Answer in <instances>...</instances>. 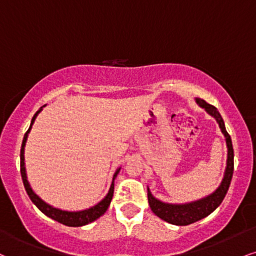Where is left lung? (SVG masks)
Masks as SVG:
<instances>
[{"instance_id": "8db88e82", "label": "left lung", "mask_w": 256, "mask_h": 256, "mask_svg": "<svg viewBox=\"0 0 256 256\" xmlns=\"http://www.w3.org/2000/svg\"><path fill=\"white\" fill-rule=\"evenodd\" d=\"M196 102L199 104L202 108H204L206 112L211 116L216 119V122L220 125L222 134H224L226 142L228 148V158H226V167L224 172V176L222 178V182L218 188L212 192L211 194L204 196V198L194 200L190 202H184V204H170V202H164L158 200L152 196L148 187V202H149L150 208L156 216L161 220L168 222V223L174 224V226H188V224L198 222L202 218L208 217V214H212L220 202H223L228 190H229L230 182L234 173V149L232 138L226 130L224 120L218 112V110L212 104H208L202 98H196Z\"/></svg>"}]
</instances>
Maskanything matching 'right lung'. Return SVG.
I'll return each mask as SVG.
<instances>
[{
	"mask_svg": "<svg viewBox=\"0 0 256 256\" xmlns=\"http://www.w3.org/2000/svg\"><path fill=\"white\" fill-rule=\"evenodd\" d=\"M46 104H44L42 107H40L39 110H36V114L33 116L32 122H30V128L27 130L26 134H24L22 144H21L20 172H21V178H22L24 190H26L27 194H28L30 199L32 200L33 204H34L36 208H38L39 210L42 212V214H46L48 217L52 218L54 220H56V222H58V223L64 224V226H87V224L92 223V222L98 220V217L102 216L104 212L107 211V208H108V206L110 204V200H112V196H113V192H114V180H116V175L119 174L120 168L116 169L114 175H113L112 184H110V190H108V193L106 194V196H104L101 202H98L96 205L92 206V208H86V210H82V211H66V210H60V208H54V206H51L50 204H48V202H45L44 200L40 198L38 194H36V192L32 190V187H30L28 180H27L26 167H24V146H26L27 137H28V134H30V128H32V125L34 124L36 118L38 116V114L42 112V108H44Z\"/></svg>",
	"mask_w": 256,
	"mask_h": 256,
	"instance_id": "add662e5",
	"label": "right lung"
}]
</instances>
